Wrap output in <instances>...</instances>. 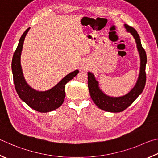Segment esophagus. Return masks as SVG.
<instances>
[{
    "label": "esophagus",
    "instance_id": "obj_1",
    "mask_svg": "<svg viewBox=\"0 0 158 158\" xmlns=\"http://www.w3.org/2000/svg\"><path fill=\"white\" fill-rule=\"evenodd\" d=\"M81 69H84V70H85V69H87V65H86V64H85V63L82 64V65H81Z\"/></svg>",
    "mask_w": 158,
    "mask_h": 158
}]
</instances>
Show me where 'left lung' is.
<instances>
[{
    "mask_svg": "<svg viewBox=\"0 0 158 158\" xmlns=\"http://www.w3.org/2000/svg\"><path fill=\"white\" fill-rule=\"evenodd\" d=\"M125 27L126 30L131 32L135 39L141 59L139 76L133 89L126 95L121 97H110L104 94L99 89L98 82L96 81L94 75L90 72H88V88L91 97L99 108L107 112H120L125 110L143 92L146 85V64L147 61L146 51L142 46L139 36L136 30L127 24H125Z\"/></svg>",
    "mask_w": 158,
    "mask_h": 158,
    "instance_id": "8db88e82",
    "label": "left lung"
}]
</instances>
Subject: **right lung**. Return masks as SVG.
I'll use <instances>...</instances> for the list:
<instances>
[{"instance_id":"right-lung-1","label":"right lung","mask_w":158,"mask_h":158,"mask_svg":"<svg viewBox=\"0 0 158 158\" xmlns=\"http://www.w3.org/2000/svg\"><path fill=\"white\" fill-rule=\"evenodd\" d=\"M30 28L28 27L22 35L14 52L12 62L14 83L19 96L29 107L40 112H51L62 106L65 98V85L78 73L79 71L71 72L54 87L46 92H38L32 89L25 81L20 62L23 41Z\"/></svg>"}]
</instances>
